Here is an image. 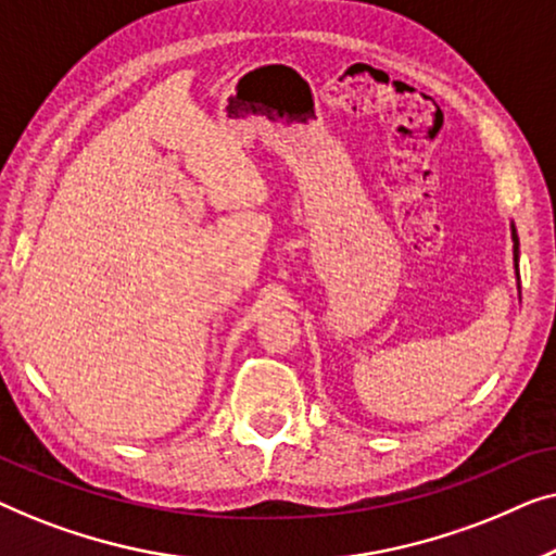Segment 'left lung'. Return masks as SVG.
<instances>
[{"mask_svg":"<svg viewBox=\"0 0 556 556\" xmlns=\"http://www.w3.org/2000/svg\"><path fill=\"white\" fill-rule=\"evenodd\" d=\"M511 240H514V261H516V270H519V235H516V227L511 225Z\"/></svg>","mask_w":556,"mask_h":556,"instance_id":"1","label":"left lung"}]
</instances>
